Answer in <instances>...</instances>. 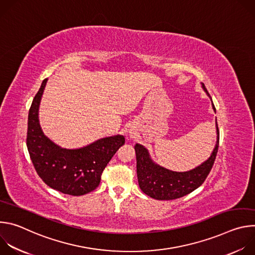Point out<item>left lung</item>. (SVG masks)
Here are the masks:
<instances>
[{
    "label": "left lung",
    "mask_w": 255,
    "mask_h": 255,
    "mask_svg": "<svg viewBox=\"0 0 255 255\" xmlns=\"http://www.w3.org/2000/svg\"><path fill=\"white\" fill-rule=\"evenodd\" d=\"M202 88L211 98L204 84H202ZM213 109L216 111L214 105ZM216 128L218 134L217 142L211 156L201 165L185 172L172 171L154 163L149 156L148 150L137 143L134 148L136 152L138 184L141 191L155 200L168 201L184 197L203 185L213 167L219 147V129L217 120Z\"/></svg>",
    "instance_id": "obj_1"
}]
</instances>
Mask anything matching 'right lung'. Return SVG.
Here are the masks:
<instances>
[{
    "label": "right lung",
    "mask_w": 255,
    "mask_h": 255,
    "mask_svg": "<svg viewBox=\"0 0 255 255\" xmlns=\"http://www.w3.org/2000/svg\"><path fill=\"white\" fill-rule=\"evenodd\" d=\"M46 83L47 79L29 109L26 142L30 158L38 175L51 189L70 196L86 195L100 185L103 170L125 143V138L123 135L105 137L79 149L59 147L43 134L38 120Z\"/></svg>",
    "instance_id": "1"
}]
</instances>
